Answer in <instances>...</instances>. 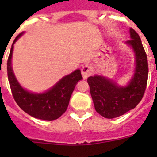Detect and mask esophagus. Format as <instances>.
Wrapping results in <instances>:
<instances>
[{
	"label": "esophagus",
	"instance_id": "obj_1",
	"mask_svg": "<svg viewBox=\"0 0 157 157\" xmlns=\"http://www.w3.org/2000/svg\"><path fill=\"white\" fill-rule=\"evenodd\" d=\"M92 71H93V70H92V66H90V65H86L84 66H82V77L84 79H87L88 76L92 74Z\"/></svg>",
	"mask_w": 157,
	"mask_h": 157
}]
</instances>
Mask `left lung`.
Wrapping results in <instances>:
<instances>
[{"label":"left lung","instance_id":"1","mask_svg":"<svg viewBox=\"0 0 157 157\" xmlns=\"http://www.w3.org/2000/svg\"><path fill=\"white\" fill-rule=\"evenodd\" d=\"M126 42L135 55L134 75L127 86H118L111 79L95 75L87 79L92 101L97 112L106 118H113L135 109L141 101L148 79V62L141 40L133 29Z\"/></svg>","mask_w":157,"mask_h":157}]
</instances>
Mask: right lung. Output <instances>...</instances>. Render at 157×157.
<instances>
[{
  "label": "right lung",
  "mask_w": 157,
  "mask_h": 157,
  "mask_svg": "<svg viewBox=\"0 0 157 157\" xmlns=\"http://www.w3.org/2000/svg\"><path fill=\"white\" fill-rule=\"evenodd\" d=\"M22 34L23 33L17 36L13 41L7 60V75L13 98L17 105L33 118L48 121L57 119L66 111L75 85L82 79L81 71L75 70L65 75L43 93L31 92L24 89L17 82L12 67L13 45Z\"/></svg>",
  "instance_id": "1"
}]
</instances>
